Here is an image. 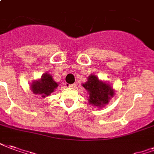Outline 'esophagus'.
Here are the masks:
<instances>
[{"instance_id": "1", "label": "esophagus", "mask_w": 154, "mask_h": 154, "mask_svg": "<svg viewBox=\"0 0 154 154\" xmlns=\"http://www.w3.org/2000/svg\"><path fill=\"white\" fill-rule=\"evenodd\" d=\"M69 87H70V88H75V87H76V84H75V83H74V84H71V85H69Z\"/></svg>"}]
</instances>
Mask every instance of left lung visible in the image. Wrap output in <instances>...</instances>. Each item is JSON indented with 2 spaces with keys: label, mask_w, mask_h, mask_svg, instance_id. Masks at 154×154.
Masks as SVG:
<instances>
[{
  "label": "left lung",
  "mask_w": 154,
  "mask_h": 154,
  "mask_svg": "<svg viewBox=\"0 0 154 154\" xmlns=\"http://www.w3.org/2000/svg\"><path fill=\"white\" fill-rule=\"evenodd\" d=\"M82 86L88 92L89 104L98 109L108 104L115 94V91L109 83L100 80L94 74L87 77V82L83 83Z\"/></svg>",
  "instance_id": "1"
}]
</instances>
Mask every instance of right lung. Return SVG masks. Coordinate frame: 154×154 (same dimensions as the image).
Returning a JSON list of instances; mask_svg holds the SVG:
<instances>
[{"label": "right lung", "instance_id": "add662e5", "mask_svg": "<svg viewBox=\"0 0 154 154\" xmlns=\"http://www.w3.org/2000/svg\"><path fill=\"white\" fill-rule=\"evenodd\" d=\"M59 86V83L54 82L51 75L48 72L42 74V77L38 80L32 82L31 85V91L33 92L34 94L40 95L41 97L45 98L54 92Z\"/></svg>", "mask_w": 154, "mask_h": 154}]
</instances>
